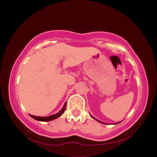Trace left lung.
Returning <instances> with one entry per match:
<instances>
[{"instance_id":"8db88e82","label":"left lung","mask_w":157,"mask_h":157,"mask_svg":"<svg viewBox=\"0 0 157 157\" xmlns=\"http://www.w3.org/2000/svg\"><path fill=\"white\" fill-rule=\"evenodd\" d=\"M94 118V117H93ZM94 119H95V118H94ZM95 120H96V119H95ZM97 121H99V120H97ZM99 122H100V121H99ZM104 124V123H103Z\"/></svg>"}]
</instances>
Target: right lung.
I'll return each mask as SVG.
<instances>
[{
  "mask_svg": "<svg viewBox=\"0 0 157 157\" xmlns=\"http://www.w3.org/2000/svg\"><path fill=\"white\" fill-rule=\"evenodd\" d=\"M66 103H65L63 108L62 110H60V112L55 113V114L52 115V116L46 117H36V116H33V115H30V116H31L32 118L35 119V120H38V121H43V122L51 121V120H55V119L59 117H60L61 115H62L65 109H66Z\"/></svg>",
  "mask_w": 157,
  "mask_h": 157,
  "instance_id": "obj_1",
  "label": "right lung"
}]
</instances>
